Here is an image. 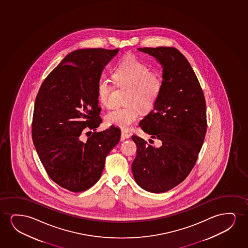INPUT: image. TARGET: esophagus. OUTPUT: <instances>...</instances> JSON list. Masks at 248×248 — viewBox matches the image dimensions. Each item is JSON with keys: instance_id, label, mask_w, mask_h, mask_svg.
<instances>
[{"instance_id": "1", "label": "esophagus", "mask_w": 248, "mask_h": 248, "mask_svg": "<svg viewBox=\"0 0 248 248\" xmlns=\"http://www.w3.org/2000/svg\"><path fill=\"white\" fill-rule=\"evenodd\" d=\"M129 135L128 133H126L125 131H122V132H121V138H120V140H121L122 141H124V140L129 139Z\"/></svg>"}]
</instances>
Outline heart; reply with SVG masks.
I'll use <instances>...</instances> for the list:
<instances>
[{"instance_id": "heart-1", "label": "heart", "mask_w": 248, "mask_h": 248, "mask_svg": "<svg viewBox=\"0 0 248 248\" xmlns=\"http://www.w3.org/2000/svg\"><path fill=\"white\" fill-rule=\"evenodd\" d=\"M114 78L119 84L130 86L129 103L139 104L144 110L153 108L162 90V80L151 72L148 65L134 55L123 58L114 71ZM112 87L108 78L102 77L96 83V95L102 105L112 106ZM141 112L137 105L114 108L106 114L109 125L128 129L140 119Z\"/></svg>"}]
</instances>
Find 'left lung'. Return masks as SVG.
Returning a JSON list of instances; mask_svg holds the SVG:
<instances>
[{
	"instance_id": "left-lung-1",
	"label": "left lung",
	"mask_w": 248,
	"mask_h": 248,
	"mask_svg": "<svg viewBox=\"0 0 248 248\" xmlns=\"http://www.w3.org/2000/svg\"><path fill=\"white\" fill-rule=\"evenodd\" d=\"M137 50L153 57L163 68L159 97L139 124L152 139L160 140L161 146L132 136L137 146L133 175L144 190L162 193L181 183L197 162L207 130L206 102L193 69L178 49Z\"/></svg>"
}]
</instances>
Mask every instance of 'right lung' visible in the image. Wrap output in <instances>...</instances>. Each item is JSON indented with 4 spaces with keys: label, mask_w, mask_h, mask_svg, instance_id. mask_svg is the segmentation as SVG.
Returning <instances> with one entry per match:
<instances>
[{
    "label": "right lung",
    "mask_w": 248,
    "mask_h": 248,
    "mask_svg": "<svg viewBox=\"0 0 248 248\" xmlns=\"http://www.w3.org/2000/svg\"><path fill=\"white\" fill-rule=\"evenodd\" d=\"M119 51H72L45 79L35 99L32 139L38 156L51 180L73 192L98 181L106 156L120 140L114 126L95 132L102 123L96 83ZM89 130L94 132L84 143L80 136Z\"/></svg>",
    "instance_id": "1"
}]
</instances>
